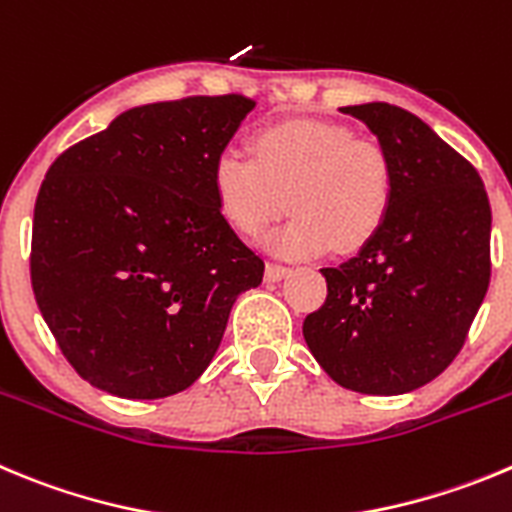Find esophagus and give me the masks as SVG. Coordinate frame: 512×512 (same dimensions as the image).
Returning <instances> with one entry per match:
<instances>
[{"label": "esophagus", "mask_w": 512, "mask_h": 512, "mask_svg": "<svg viewBox=\"0 0 512 512\" xmlns=\"http://www.w3.org/2000/svg\"><path fill=\"white\" fill-rule=\"evenodd\" d=\"M287 274H289V266L274 264V261L266 264V281H281Z\"/></svg>", "instance_id": "obj_1"}]
</instances>
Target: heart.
<instances>
[{
    "mask_svg": "<svg viewBox=\"0 0 512 512\" xmlns=\"http://www.w3.org/2000/svg\"><path fill=\"white\" fill-rule=\"evenodd\" d=\"M251 152L220 149L210 187L225 223L259 236L287 205L294 215L269 236L284 256H317L335 246L360 251L383 231L396 200V170L383 144L348 126L287 119L261 126Z\"/></svg>",
    "mask_w": 512,
    "mask_h": 512,
    "instance_id": "1",
    "label": "heart"
}]
</instances>
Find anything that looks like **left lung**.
I'll use <instances>...</instances> for the list:
<instances>
[{
	"label": "left lung",
	"instance_id": "8db88e82",
	"mask_svg": "<svg viewBox=\"0 0 512 512\" xmlns=\"http://www.w3.org/2000/svg\"><path fill=\"white\" fill-rule=\"evenodd\" d=\"M386 147L396 200L355 259L322 269L327 299L304 340L332 381L398 396L459 355L490 287V203L480 175L419 116L391 103L348 106Z\"/></svg>",
	"mask_w": 512,
	"mask_h": 512
}]
</instances>
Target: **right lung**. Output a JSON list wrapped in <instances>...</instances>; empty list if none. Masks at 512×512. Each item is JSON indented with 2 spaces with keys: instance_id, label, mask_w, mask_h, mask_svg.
I'll use <instances>...</instances> for the list:
<instances>
[{
  "instance_id": "1",
  "label": "right lung",
  "mask_w": 512,
  "mask_h": 512,
  "mask_svg": "<svg viewBox=\"0 0 512 512\" xmlns=\"http://www.w3.org/2000/svg\"><path fill=\"white\" fill-rule=\"evenodd\" d=\"M256 101L187 96L124 111L42 180L30 279L60 353L124 398L185 391L264 261L225 223L210 167Z\"/></svg>"
}]
</instances>
